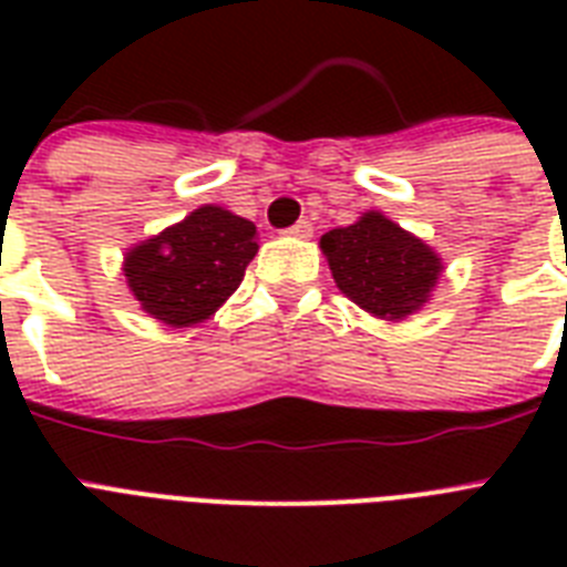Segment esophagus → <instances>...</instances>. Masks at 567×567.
I'll list each match as a JSON object with an SVG mask.
<instances>
[{"label": "esophagus", "mask_w": 567, "mask_h": 567, "mask_svg": "<svg viewBox=\"0 0 567 567\" xmlns=\"http://www.w3.org/2000/svg\"><path fill=\"white\" fill-rule=\"evenodd\" d=\"M311 223L309 220H300V223H293L291 229H288V235H293V238H311Z\"/></svg>", "instance_id": "34e87169"}]
</instances>
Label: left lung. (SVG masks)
Returning a JSON list of instances; mask_svg holds the SVG:
<instances>
[{"mask_svg": "<svg viewBox=\"0 0 567 567\" xmlns=\"http://www.w3.org/2000/svg\"><path fill=\"white\" fill-rule=\"evenodd\" d=\"M320 249L341 293L382 320L414 315L430 300L444 270L432 247L379 212L327 231Z\"/></svg>", "mask_w": 567, "mask_h": 567, "instance_id": "1", "label": "left lung"}]
</instances>
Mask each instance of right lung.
Instances as JSON below:
<instances>
[{
    "label": "right lung",
    "mask_w": 567,
    "mask_h": 567,
    "mask_svg": "<svg viewBox=\"0 0 567 567\" xmlns=\"http://www.w3.org/2000/svg\"><path fill=\"white\" fill-rule=\"evenodd\" d=\"M258 252L256 223L203 205L126 252L128 291L167 327L203 323L229 300Z\"/></svg>",
    "instance_id": "add662e5"
}]
</instances>
